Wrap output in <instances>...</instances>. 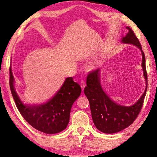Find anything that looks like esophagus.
Segmentation results:
<instances>
[{"label":"esophagus","instance_id":"1","mask_svg":"<svg viewBox=\"0 0 157 157\" xmlns=\"http://www.w3.org/2000/svg\"><path fill=\"white\" fill-rule=\"evenodd\" d=\"M80 86H81V88L82 90H84V87L86 86V84H85V82L84 81H81V84H80Z\"/></svg>","mask_w":157,"mask_h":157}]
</instances>
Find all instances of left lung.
Here are the masks:
<instances>
[{
  "mask_svg": "<svg viewBox=\"0 0 157 157\" xmlns=\"http://www.w3.org/2000/svg\"><path fill=\"white\" fill-rule=\"evenodd\" d=\"M128 33L123 36L121 42L133 44L139 48L142 54V68L145 79L146 87L139 100L131 106H123L113 101L106 94L100 83V69L98 68L87 76L84 94L88 98L92 119L96 128L105 134L121 132L133 123L143 107L147 87V75L146 72L145 57L140 44L131 28L127 27Z\"/></svg>",
  "mask_w": 157,
  "mask_h": 157,
  "instance_id": "obj_1",
  "label": "left lung"
}]
</instances>
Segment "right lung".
Instances as JSON below:
<instances>
[{
	"label": "right lung",
	"instance_id": "add662e5",
	"mask_svg": "<svg viewBox=\"0 0 157 157\" xmlns=\"http://www.w3.org/2000/svg\"><path fill=\"white\" fill-rule=\"evenodd\" d=\"M10 86L16 105L23 118L34 128L46 134H53L63 131L67 127L71 107L80 95L82 89L67 78L60 89L52 98L41 105L23 104L14 88V78L10 67Z\"/></svg>",
	"mask_w": 157,
	"mask_h": 157
}]
</instances>
